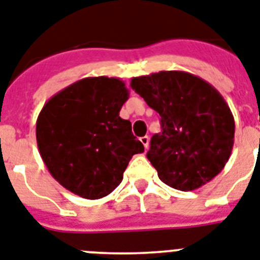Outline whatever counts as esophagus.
<instances>
[{
	"label": "esophagus",
	"mask_w": 260,
	"mask_h": 260,
	"mask_svg": "<svg viewBox=\"0 0 260 260\" xmlns=\"http://www.w3.org/2000/svg\"><path fill=\"white\" fill-rule=\"evenodd\" d=\"M140 141H141V144L144 145V148H145V149H148V147H149V137L148 136L140 137Z\"/></svg>",
	"instance_id": "1"
}]
</instances>
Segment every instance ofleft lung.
Instances as JSON below:
<instances>
[{
  "label": "left lung",
  "instance_id": "obj_1",
  "mask_svg": "<svg viewBox=\"0 0 260 260\" xmlns=\"http://www.w3.org/2000/svg\"><path fill=\"white\" fill-rule=\"evenodd\" d=\"M161 116L147 157L164 184L196 190L217 176L234 145V116L206 80L185 71H160L131 80Z\"/></svg>",
  "mask_w": 260,
  "mask_h": 260
}]
</instances>
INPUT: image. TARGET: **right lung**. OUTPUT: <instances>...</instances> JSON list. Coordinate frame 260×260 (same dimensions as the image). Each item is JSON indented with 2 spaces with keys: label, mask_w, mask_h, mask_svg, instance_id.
<instances>
[{
  "label": "right lung",
  "mask_w": 260,
  "mask_h": 260,
  "mask_svg": "<svg viewBox=\"0 0 260 260\" xmlns=\"http://www.w3.org/2000/svg\"><path fill=\"white\" fill-rule=\"evenodd\" d=\"M117 78H84L55 93L37 119V144L51 176L71 193L99 200L123 181L144 145L129 120L119 116L128 100Z\"/></svg>",
  "instance_id": "right-lung-1"
}]
</instances>
